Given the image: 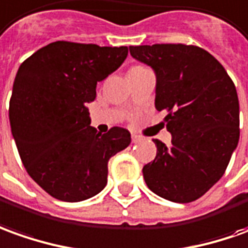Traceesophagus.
<instances>
[{
    "mask_svg": "<svg viewBox=\"0 0 248 248\" xmlns=\"http://www.w3.org/2000/svg\"><path fill=\"white\" fill-rule=\"evenodd\" d=\"M143 139H141L140 136H138V135H132V143H139V141H141Z\"/></svg>",
    "mask_w": 248,
    "mask_h": 248,
    "instance_id": "esophagus-1",
    "label": "esophagus"
}]
</instances>
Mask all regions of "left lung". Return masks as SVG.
<instances>
[{"mask_svg":"<svg viewBox=\"0 0 248 248\" xmlns=\"http://www.w3.org/2000/svg\"><path fill=\"white\" fill-rule=\"evenodd\" d=\"M156 75L155 108L166 110L171 146L158 139L143 167L148 189L173 202L200 199L223 177L239 141V100L225 69L208 51L186 44L131 46Z\"/></svg>","mask_w":248,"mask_h":248,"instance_id":"8db88e82","label":"left lung"}]
</instances>
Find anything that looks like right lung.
Masks as SVG:
<instances>
[{
  "label": "right lung",
  "instance_id": "obj_1",
  "mask_svg": "<svg viewBox=\"0 0 248 248\" xmlns=\"http://www.w3.org/2000/svg\"><path fill=\"white\" fill-rule=\"evenodd\" d=\"M128 47L54 42L18 67L9 104L10 129L25 170L49 196L67 202L101 192L108 162L127 148L131 134H98L86 104L97 82L120 67Z\"/></svg>",
  "mask_w": 248,
  "mask_h": 248
}]
</instances>
